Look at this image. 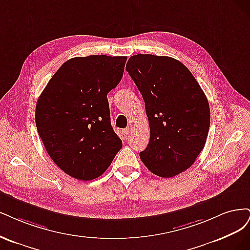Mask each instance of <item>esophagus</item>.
<instances>
[{"label":"esophagus","mask_w":250,"mask_h":250,"mask_svg":"<svg viewBox=\"0 0 250 250\" xmlns=\"http://www.w3.org/2000/svg\"><path fill=\"white\" fill-rule=\"evenodd\" d=\"M131 127H126V128H125L124 130V135L125 136H127V135H130L131 134Z\"/></svg>","instance_id":"obj_1"}]
</instances>
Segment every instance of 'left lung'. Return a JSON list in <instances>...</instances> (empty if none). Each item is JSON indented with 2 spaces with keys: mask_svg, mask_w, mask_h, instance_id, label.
I'll return each instance as SVG.
<instances>
[{
  "mask_svg": "<svg viewBox=\"0 0 250 250\" xmlns=\"http://www.w3.org/2000/svg\"><path fill=\"white\" fill-rule=\"evenodd\" d=\"M125 70L142 94L149 124L141 161L161 178L187 170L204 149L210 127L205 92L183 63L167 56H132Z\"/></svg>",
  "mask_w": 250,
  "mask_h": 250,
  "instance_id": "1",
  "label": "left lung"
}]
</instances>
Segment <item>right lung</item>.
Here are the masks:
<instances>
[{
  "label": "right lung",
  "instance_id": "obj_1",
  "mask_svg": "<svg viewBox=\"0 0 250 250\" xmlns=\"http://www.w3.org/2000/svg\"><path fill=\"white\" fill-rule=\"evenodd\" d=\"M126 57L91 55L64 62L40 94L35 123L47 154L74 179L99 178L123 142L110 122L107 94L124 75Z\"/></svg>",
  "mask_w": 250,
  "mask_h": 250
}]
</instances>
